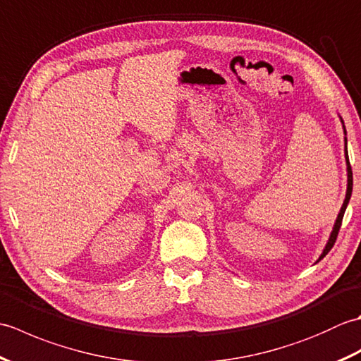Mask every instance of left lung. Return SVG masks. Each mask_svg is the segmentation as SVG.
<instances>
[{
	"label": "left lung",
	"instance_id": "1",
	"mask_svg": "<svg viewBox=\"0 0 361 361\" xmlns=\"http://www.w3.org/2000/svg\"><path fill=\"white\" fill-rule=\"evenodd\" d=\"M341 122H343V119H341ZM343 128H344V122H343ZM344 133H346V128H344ZM344 141H346V144H348L346 137H344ZM346 161H348V190H346V198H344V203H343V206H341L338 217H336V221H335V225H334V231L331 233V237H329V242H327V245H326L323 255L319 256L318 260L323 259V257L327 255V252L332 250L334 245H335L336 237H338V231H340V228H341V221H343V217H344V211H346L348 203H349V200H350V194H352V169H350V163H349V158H348V145H346Z\"/></svg>",
	"mask_w": 361,
	"mask_h": 361
}]
</instances>
